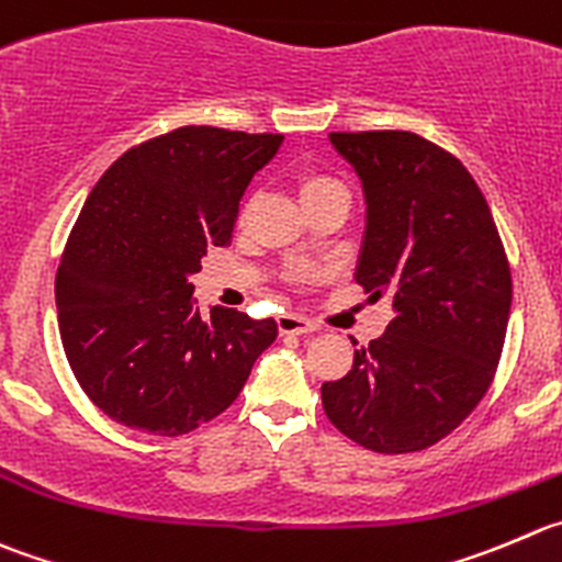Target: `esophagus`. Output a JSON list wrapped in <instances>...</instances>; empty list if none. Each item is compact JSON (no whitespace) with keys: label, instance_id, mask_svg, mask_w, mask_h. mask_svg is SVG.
Returning <instances> with one entry per match:
<instances>
[{"label":"esophagus","instance_id":"esophagus-1","mask_svg":"<svg viewBox=\"0 0 562 562\" xmlns=\"http://www.w3.org/2000/svg\"><path fill=\"white\" fill-rule=\"evenodd\" d=\"M278 330H281V334L303 336V334H312V330H317V325H314L312 319L301 317V314H281V317H278Z\"/></svg>","mask_w":562,"mask_h":562}]
</instances>
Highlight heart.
I'll return each mask as SVG.
<instances>
[{"label":"heart","mask_w":562,"mask_h":562,"mask_svg":"<svg viewBox=\"0 0 562 562\" xmlns=\"http://www.w3.org/2000/svg\"><path fill=\"white\" fill-rule=\"evenodd\" d=\"M297 190H301V201H312V198L325 195V192L341 190V184L325 173H303L301 181H297Z\"/></svg>","instance_id":"b5f03b06"}]
</instances>
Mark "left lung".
Instances as JSON below:
<instances>
[{
    "label": "left lung",
    "instance_id": "1",
    "mask_svg": "<svg viewBox=\"0 0 562 562\" xmlns=\"http://www.w3.org/2000/svg\"><path fill=\"white\" fill-rule=\"evenodd\" d=\"M364 184L356 281L389 297L392 323L323 383L330 425L364 450L419 452L488 392L507 317L510 265L488 201L461 159L414 132H330Z\"/></svg>",
    "mask_w": 562,
    "mask_h": 562
}]
</instances>
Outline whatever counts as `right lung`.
Returning <instances> with one entry per match:
<instances>
[{"label":"right lung","instance_id":"right-lung-1","mask_svg":"<svg viewBox=\"0 0 562 562\" xmlns=\"http://www.w3.org/2000/svg\"><path fill=\"white\" fill-rule=\"evenodd\" d=\"M281 135L181 126L130 148L95 181L71 228L55 297L63 350L110 419L181 436L243 392L276 319L210 314L190 276L232 243L245 187Z\"/></svg>","mask_w":562,"mask_h":562}]
</instances>
